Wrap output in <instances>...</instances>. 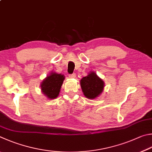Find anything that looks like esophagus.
Wrapping results in <instances>:
<instances>
[{
    "label": "esophagus",
    "mask_w": 152,
    "mask_h": 152,
    "mask_svg": "<svg viewBox=\"0 0 152 152\" xmlns=\"http://www.w3.org/2000/svg\"><path fill=\"white\" fill-rule=\"evenodd\" d=\"M76 77V74L75 73H73V74H69V78H74Z\"/></svg>",
    "instance_id": "obj_1"
}]
</instances>
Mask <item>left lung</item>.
Returning <instances> with one entry per match:
<instances>
[{"label":"left lung","mask_w":152,"mask_h":152,"mask_svg":"<svg viewBox=\"0 0 152 152\" xmlns=\"http://www.w3.org/2000/svg\"><path fill=\"white\" fill-rule=\"evenodd\" d=\"M81 88L86 97L94 99L102 92L104 82L94 72H91L80 80Z\"/></svg>","instance_id":"1"}]
</instances>
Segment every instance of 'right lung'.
I'll list each match as a JSON object with an SVG mask.
<instances>
[{"mask_svg": "<svg viewBox=\"0 0 152 152\" xmlns=\"http://www.w3.org/2000/svg\"><path fill=\"white\" fill-rule=\"evenodd\" d=\"M64 80V75L55 72L51 73L41 84V90L44 94L50 99L56 98L59 94Z\"/></svg>", "mask_w": 152, "mask_h": 152, "instance_id": "add662e5", "label": "right lung"}]
</instances>
